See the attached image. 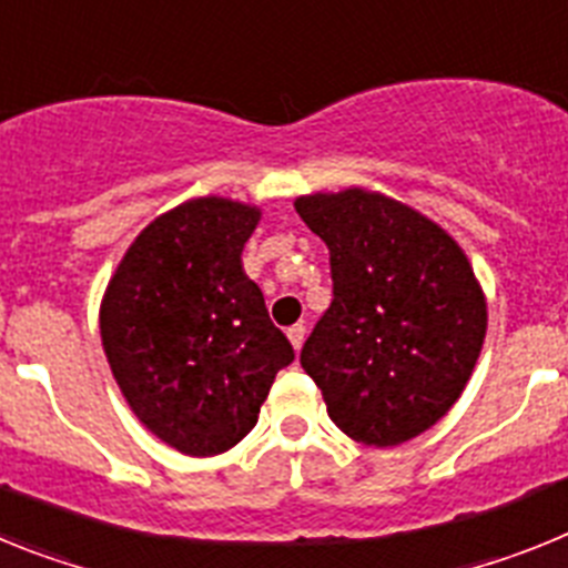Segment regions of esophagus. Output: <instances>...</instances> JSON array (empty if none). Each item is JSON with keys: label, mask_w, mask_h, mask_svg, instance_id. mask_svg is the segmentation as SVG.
<instances>
[{"label": "esophagus", "mask_w": 568, "mask_h": 568, "mask_svg": "<svg viewBox=\"0 0 568 568\" xmlns=\"http://www.w3.org/2000/svg\"><path fill=\"white\" fill-rule=\"evenodd\" d=\"M287 338L290 344H293L295 353H298L301 346H304V338H307V327H304V324H295V327L287 329Z\"/></svg>", "instance_id": "obj_1"}]
</instances>
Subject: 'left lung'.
Segmentation results:
<instances>
[{
	"instance_id": "left-lung-1",
	"label": "left lung",
	"mask_w": 568,
	"mask_h": 568,
	"mask_svg": "<svg viewBox=\"0 0 568 568\" xmlns=\"http://www.w3.org/2000/svg\"><path fill=\"white\" fill-rule=\"evenodd\" d=\"M329 250L333 304L301 349L329 418L366 446H398L464 393L486 338V298L458 241L389 195L295 199Z\"/></svg>"
}]
</instances>
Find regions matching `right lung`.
I'll list each match as a JSON object with an SVG mask.
<instances>
[{
  "mask_svg": "<svg viewBox=\"0 0 568 568\" xmlns=\"http://www.w3.org/2000/svg\"><path fill=\"white\" fill-rule=\"evenodd\" d=\"M261 210L204 195L150 222L119 261L99 329L113 378L155 438L193 458L233 449L293 364L241 250Z\"/></svg>",
  "mask_w": 568,
  "mask_h": 568,
  "instance_id": "1",
  "label": "right lung"
}]
</instances>
